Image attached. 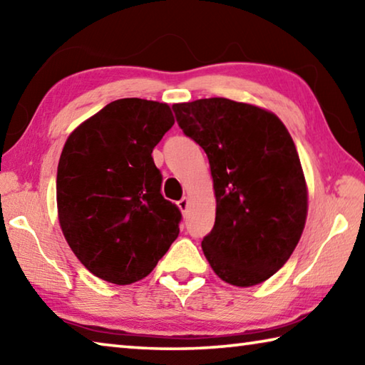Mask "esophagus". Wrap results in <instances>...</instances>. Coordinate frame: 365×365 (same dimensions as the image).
<instances>
[{
  "label": "esophagus",
  "mask_w": 365,
  "mask_h": 365,
  "mask_svg": "<svg viewBox=\"0 0 365 365\" xmlns=\"http://www.w3.org/2000/svg\"><path fill=\"white\" fill-rule=\"evenodd\" d=\"M177 205H178V207H180L182 212H187V209H188V197H182V200L178 201Z\"/></svg>",
  "instance_id": "esophagus-1"
}]
</instances>
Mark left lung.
Masks as SVG:
<instances>
[{"instance_id":"left-lung-1","label":"left lung","mask_w":365,"mask_h":365,"mask_svg":"<svg viewBox=\"0 0 365 365\" xmlns=\"http://www.w3.org/2000/svg\"><path fill=\"white\" fill-rule=\"evenodd\" d=\"M172 109L211 165L217 207L201 246L212 270L235 287L270 279L292 256L307 215V187L292 135L274 113L227 98Z\"/></svg>"}]
</instances>
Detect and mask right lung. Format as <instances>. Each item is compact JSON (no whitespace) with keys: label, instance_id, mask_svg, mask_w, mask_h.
Masks as SVG:
<instances>
[{"label":"right lung","instance_id":"right-lung-1","mask_svg":"<svg viewBox=\"0 0 365 365\" xmlns=\"http://www.w3.org/2000/svg\"><path fill=\"white\" fill-rule=\"evenodd\" d=\"M174 122L165 103L123 98L80 123L61 153V228L78 261L109 283L145 279L180 232L151 156Z\"/></svg>","mask_w":365,"mask_h":365}]
</instances>
